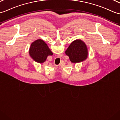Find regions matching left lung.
Instances as JSON below:
<instances>
[{"instance_id": "left-lung-1", "label": "left lung", "mask_w": 120, "mask_h": 120, "mask_svg": "<svg viewBox=\"0 0 120 120\" xmlns=\"http://www.w3.org/2000/svg\"><path fill=\"white\" fill-rule=\"evenodd\" d=\"M71 62L73 63L83 62L88 57V51L87 45L84 41L77 39L72 42L65 51Z\"/></svg>"}]
</instances>
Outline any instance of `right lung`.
<instances>
[{
  "label": "right lung",
  "instance_id": "right-lung-1",
  "mask_svg": "<svg viewBox=\"0 0 120 120\" xmlns=\"http://www.w3.org/2000/svg\"><path fill=\"white\" fill-rule=\"evenodd\" d=\"M29 55L35 62L42 63L46 61L47 56L53 53L43 40L38 39L33 42L29 49Z\"/></svg>",
  "mask_w": 120,
  "mask_h": 120
}]
</instances>
